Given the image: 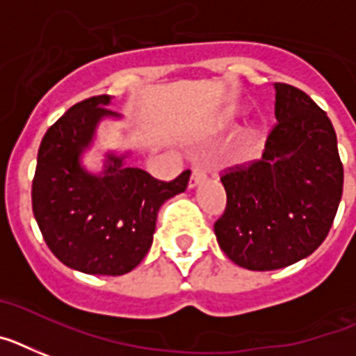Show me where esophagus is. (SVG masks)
Masks as SVG:
<instances>
[{
  "mask_svg": "<svg viewBox=\"0 0 356 356\" xmlns=\"http://www.w3.org/2000/svg\"><path fill=\"white\" fill-rule=\"evenodd\" d=\"M204 179H207V172H204V170L193 168L192 175H190V181H188V186H190V188L199 186V184L203 183Z\"/></svg>",
  "mask_w": 356,
  "mask_h": 356,
  "instance_id": "1",
  "label": "esophagus"
}]
</instances>
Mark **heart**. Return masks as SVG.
Instances as JSON below:
<instances>
[{"label":"heart","mask_w":356,"mask_h":356,"mask_svg":"<svg viewBox=\"0 0 356 356\" xmlns=\"http://www.w3.org/2000/svg\"><path fill=\"white\" fill-rule=\"evenodd\" d=\"M236 118H238V111H236V109H230V111L225 113V117L221 118V126H223V128L232 126V124L236 122ZM256 140H258V129H256V128L245 129V133H243V144H245V146L248 148V146H252Z\"/></svg>","instance_id":"obj_1"}]
</instances>
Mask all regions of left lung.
<instances>
[{
    "mask_svg": "<svg viewBox=\"0 0 356 356\" xmlns=\"http://www.w3.org/2000/svg\"><path fill=\"white\" fill-rule=\"evenodd\" d=\"M274 89L278 124L259 161L221 177L227 208L213 225L221 250L248 270H276L311 256L342 197L343 168L325 111L298 88Z\"/></svg>",
    "mask_w": 356,
    "mask_h": 356,
    "instance_id": "left-lung-1",
    "label": "left lung"
}]
</instances>
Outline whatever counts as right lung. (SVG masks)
<instances>
[{
	"label": "right lung",
	"mask_w": 356,
	"mask_h": 356,
	"mask_svg": "<svg viewBox=\"0 0 356 356\" xmlns=\"http://www.w3.org/2000/svg\"><path fill=\"white\" fill-rule=\"evenodd\" d=\"M109 95L74 104L47 129L38 149L33 212L51 252L69 268L122 276L137 267L153 243L159 208L184 192L190 172L163 183L128 166L129 153L108 152L102 172L82 164L98 124L120 118Z\"/></svg>",
	"instance_id": "right-lung-1"
}]
</instances>
